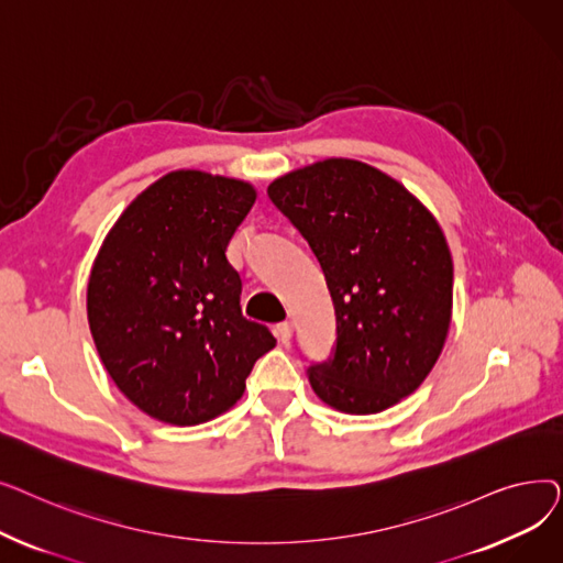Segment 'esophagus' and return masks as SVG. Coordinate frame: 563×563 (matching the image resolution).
Instances as JSON below:
<instances>
[{"label": "esophagus", "instance_id": "esophagus-1", "mask_svg": "<svg viewBox=\"0 0 563 563\" xmlns=\"http://www.w3.org/2000/svg\"><path fill=\"white\" fill-rule=\"evenodd\" d=\"M291 333H294V329H291V321H280V323H276V338L280 340V342H289L291 340Z\"/></svg>", "mask_w": 563, "mask_h": 563}]
</instances>
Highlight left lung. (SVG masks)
Listing matches in <instances>:
<instances>
[{
    "label": "left lung",
    "instance_id": "obj_1",
    "mask_svg": "<svg viewBox=\"0 0 563 563\" xmlns=\"http://www.w3.org/2000/svg\"><path fill=\"white\" fill-rule=\"evenodd\" d=\"M314 257L335 308L333 356L308 367L321 401L380 412L416 393L452 319V255L435 219L390 175L323 159L266 189Z\"/></svg>",
    "mask_w": 563,
    "mask_h": 563
}]
</instances>
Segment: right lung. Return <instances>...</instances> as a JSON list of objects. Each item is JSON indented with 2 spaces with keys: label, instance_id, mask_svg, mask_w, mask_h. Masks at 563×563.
I'll use <instances>...</instances> for the list:
<instances>
[{
  "label": "right lung",
  "instance_id": "right-lung-1",
  "mask_svg": "<svg viewBox=\"0 0 563 563\" xmlns=\"http://www.w3.org/2000/svg\"><path fill=\"white\" fill-rule=\"evenodd\" d=\"M253 202L242 180L173 170L130 202L96 257L88 327L115 386L155 420H214L276 346L242 314V278L225 257Z\"/></svg>",
  "mask_w": 563,
  "mask_h": 563
}]
</instances>
